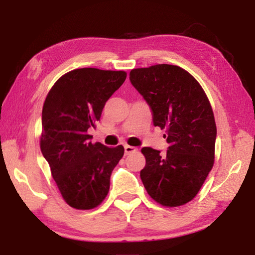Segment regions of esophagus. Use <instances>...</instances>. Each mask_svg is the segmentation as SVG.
<instances>
[{
	"label": "esophagus",
	"mask_w": 255,
	"mask_h": 255,
	"mask_svg": "<svg viewBox=\"0 0 255 255\" xmlns=\"http://www.w3.org/2000/svg\"><path fill=\"white\" fill-rule=\"evenodd\" d=\"M137 150V148H135V147H132V146H129V145H125V153H126L127 155L128 154H130V153H133V152H136Z\"/></svg>",
	"instance_id": "esophagus-1"
}]
</instances>
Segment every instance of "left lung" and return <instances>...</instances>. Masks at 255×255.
<instances>
[{
  "instance_id": "1",
  "label": "left lung",
  "mask_w": 255,
  "mask_h": 255,
  "mask_svg": "<svg viewBox=\"0 0 255 255\" xmlns=\"http://www.w3.org/2000/svg\"><path fill=\"white\" fill-rule=\"evenodd\" d=\"M129 80L153 111L155 127L165 129V154L143 147L140 179L157 204L179 207L199 192L214 166L216 123L208 97L183 68L157 64L133 68Z\"/></svg>"
}]
</instances>
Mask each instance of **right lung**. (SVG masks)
I'll return each instance as SVG.
<instances>
[{"instance_id":"right-lung-1","label":"right lung","mask_w":255,"mask_h":255,"mask_svg":"<svg viewBox=\"0 0 255 255\" xmlns=\"http://www.w3.org/2000/svg\"><path fill=\"white\" fill-rule=\"evenodd\" d=\"M127 73L77 68L51 86L42 107L40 149L63 199L72 208L93 209L109 192L110 175L125 153L124 146L92 144L106 102L123 85Z\"/></svg>"}]
</instances>
